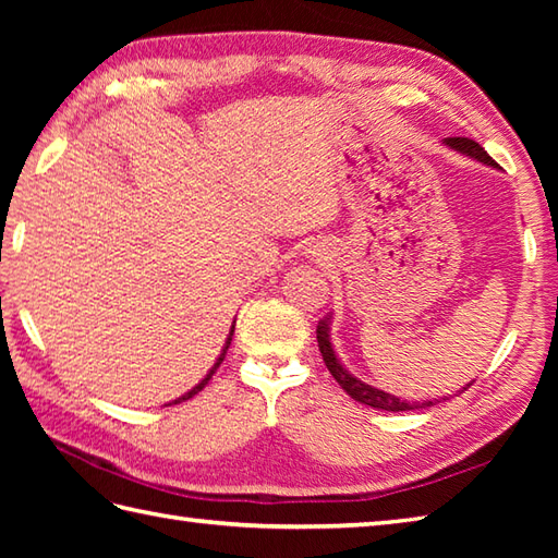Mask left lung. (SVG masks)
<instances>
[{
	"label": "left lung",
	"instance_id": "obj_1",
	"mask_svg": "<svg viewBox=\"0 0 558 558\" xmlns=\"http://www.w3.org/2000/svg\"><path fill=\"white\" fill-rule=\"evenodd\" d=\"M444 144L448 148L462 153V156H470V158H475L477 162H484V165H489V168H496V162L489 158V153L484 150L477 144V141L453 136V138H446ZM316 340H318V350H322V354H324V362L328 366V372L333 374V378L342 386V390H345V393L352 400L362 402V405H369V408H376V410H388V412H405V410H417V408H432V405H436V402H441V400H436V398L434 400H424V402L400 400L396 396L386 393V390L374 388L369 384L360 381L357 376H352L345 369V366L340 364L338 354L333 350V342H330V316H326L324 322H318V326H316ZM470 386H472V381L465 388H470ZM465 388H462V390H465ZM444 400H448V398H444Z\"/></svg>",
	"mask_w": 558,
	"mask_h": 558
}]
</instances>
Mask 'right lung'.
<instances>
[{"instance_id":"right-lung-1","label":"right lung","mask_w":558,"mask_h":558,"mask_svg":"<svg viewBox=\"0 0 558 558\" xmlns=\"http://www.w3.org/2000/svg\"><path fill=\"white\" fill-rule=\"evenodd\" d=\"M232 333H234V324H232V328H230V336H228V340H225V348L220 350V354H218V360H216V364H213V366H210V372H208V374H206L204 378H201V381H198V384H196V386H194L192 390H189V393H184L182 398H177V400H172V402H174V405H177V402H182V400H189V398H192V396H196V393H198V390H201V388H204V386H206V384L210 381V376L218 372V366L222 364V360H225V354H228V348H230V340H232Z\"/></svg>"}]
</instances>
